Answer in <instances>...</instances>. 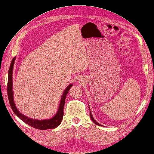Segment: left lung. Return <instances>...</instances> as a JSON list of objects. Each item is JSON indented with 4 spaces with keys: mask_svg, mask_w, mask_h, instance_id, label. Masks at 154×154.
Returning <instances> with one entry per match:
<instances>
[{
    "mask_svg": "<svg viewBox=\"0 0 154 154\" xmlns=\"http://www.w3.org/2000/svg\"><path fill=\"white\" fill-rule=\"evenodd\" d=\"M90 118H91V119L92 120V121H93L95 124H96L97 125H98V126H102V125H100V124H98V122L94 119V118H93V116H92V115H91V111H90Z\"/></svg>",
    "mask_w": 154,
    "mask_h": 154,
    "instance_id": "left-lung-1",
    "label": "left lung"
}]
</instances>
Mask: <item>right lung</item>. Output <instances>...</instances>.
Masks as SVG:
<instances>
[{"label": "right lung", "instance_id": "right-lung-1", "mask_svg": "<svg viewBox=\"0 0 154 154\" xmlns=\"http://www.w3.org/2000/svg\"><path fill=\"white\" fill-rule=\"evenodd\" d=\"M14 60H15V57H14L13 60H12L11 65H10V67L9 69V74H8V87H7L8 98H9V103L12 110H13L14 113L20 119H21L23 121L25 122V123H26L27 125H29L30 126H32L34 128L38 129V130H48V129H53V128H57L58 126H59L61 121L63 120V117L64 115V106L65 104L66 95L67 94V92L69 91L71 87L72 86V84L69 85L64 90L62 98H61L60 106L57 110V112L56 114V116L53 117L52 119L43 120V121L30 119L19 112V110L17 109L14 102L13 91V78H12V77H13V66L14 63Z\"/></svg>", "mask_w": 154, "mask_h": 154}]
</instances>
